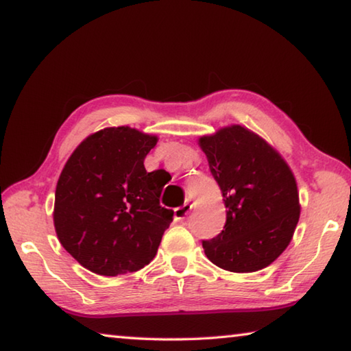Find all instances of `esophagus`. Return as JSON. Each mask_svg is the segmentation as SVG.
<instances>
[{"instance_id": "esophagus-1", "label": "esophagus", "mask_w": 351, "mask_h": 351, "mask_svg": "<svg viewBox=\"0 0 351 351\" xmlns=\"http://www.w3.org/2000/svg\"><path fill=\"white\" fill-rule=\"evenodd\" d=\"M190 209H192V206H190V204H184L181 207H176V209H175V219H176V221H184L186 217L189 215Z\"/></svg>"}]
</instances>
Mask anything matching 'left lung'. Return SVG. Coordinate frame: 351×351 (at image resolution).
<instances>
[{
  "mask_svg": "<svg viewBox=\"0 0 351 351\" xmlns=\"http://www.w3.org/2000/svg\"><path fill=\"white\" fill-rule=\"evenodd\" d=\"M212 176L223 193L226 224L203 241L213 265L230 272L269 266L293 239L300 217L295 178L274 147L241 125L201 136Z\"/></svg>",
  "mask_w": 351,
  "mask_h": 351,
  "instance_id": "1",
  "label": "left lung"
}]
</instances>
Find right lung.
Here are the masks:
<instances>
[{
	"label": "right lung",
	"instance_id": "right-lung-1",
	"mask_svg": "<svg viewBox=\"0 0 351 351\" xmlns=\"http://www.w3.org/2000/svg\"><path fill=\"white\" fill-rule=\"evenodd\" d=\"M156 142L136 128H104L82 141L64 164L56 189V232L94 274L144 268L173 221V210L159 204L162 186L144 167Z\"/></svg>",
	"mask_w": 351,
	"mask_h": 351
}]
</instances>
